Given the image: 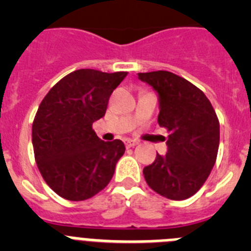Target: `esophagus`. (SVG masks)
<instances>
[{
  "label": "esophagus",
  "mask_w": 251,
  "mask_h": 251,
  "mask_svg": "<svg viewBox=\"0 0 251 251\" xmlns=\"http://www.w3.org/2000/svg\"><path fill=\"white\" fill-rule=\"evenodd\" d=\"M137 145H138V142L133 141V139H127V141H126V146H127V148L134 147V146Z\"/></svg>",
  "instance_id": "obj_1"
}]
</instances>
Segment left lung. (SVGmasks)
I'll list each match as a JSON object with an SVG mask.
<instances>
[{
    "label": "left lung",
    "instance_id": "8db88e82",
    "mask_svg": "<svg viewBox=\"0 0 251 251\" xmlns=\"http://www.w3.org/2000/svg\"><path fill=\"white\" fill-rule=\"evenodd\" d=\"M142 81L158 93V124L170 133L167 153H157L143 168L146 182L170 200H186L196 194L216 162L220 123L206 95L174 73H139Z\"/></svg>",
    "mask_w": 251,
    "mask_h": 251
}]
</instances>
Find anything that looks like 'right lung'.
Instances as JSON below:
<instances>
[{"instance_id": "obj_1", "label": "right lung", "mask_w": 251, "mask_h": 251, "mask_svg": "<svg viewBox=\"0 0 251 251\" xmlns=\"http://www.w3.org/2000/svg\"><path fill=\"white\" fill-rule=\"evenodd\" d=\"M127 74L75 70L57 81L39 105L32 123L36 165L49 187L65 200H88L114 175L124 143L99 139L93 123L104 117L113 90Z\"/></svg>"}]
</instances>
